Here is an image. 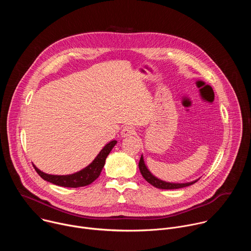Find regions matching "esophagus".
<instances>
[{"label": "esophagus", "mask_w": 251, "mask_h": 251, "mask_svg": "<svg viewBox=\"0 0 251 251\" xmlns=\"http://www.w3.org/2000/svg\"><path fill=\"white\" fill-rule=\"evenodd\" d=\"M135 133V129L132 126H125L123 127V129L121 130V136L122 137H127V136H131Z\"/></svg>", "instance_id": "1"}]
</instances>
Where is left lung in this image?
I'll list each match as a JSON object with an SVG mask.
<instances>
[{"label": "left lung", "mask_w": 251, "mask_h": 251, "mask_svg": "<svg viewBox=\"0 0 251 251\" xmlns=\"http://www.w3.org/2000/svg\"><path fill=\"white\" fill-rule=\"evenodd\" d=\"M139 170L143 176V177L145 178V180L151 184L152 186H154L155 188L158 189H162V190H176V189H181V188H185V187H189L193 184H195L196 182L199 181V178L196 181L193 182H189V183H169V182H165L160 180L157 176H155L147 168L145 162H144V157L143 155L141 156L140 162H139Z\"/></svg>", "instance_id": "obj_1"}]
</instances>
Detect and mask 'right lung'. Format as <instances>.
Listing matches in <instances>:
<instances>
[{
  "mask_svg": "<svg viewBox=\"0 0 251 251\" xmlns=\"http://www.w3.org/2000/svg\"><path fill=\"white\" fill-rule=\"evenodd\" d=\"M117 141L113 140L110 141L108 144H106L102 150L99 152V154L96 156V158L85 168L82 170L70 174V175H50L42 172L37 167H34L37 173L44 178L45 181L50 182L51 184H54L59 187H66V188H79V187H85L87 185H90L93 183L96 178L99 176L107 156L109 155L113 147L116 145Z\"/></svg>",
  "mask_w": 251,
  "mask_h": 251,
  "instance_id": "right-lung-1",
  "label": "right lung"
}]
</instances>
